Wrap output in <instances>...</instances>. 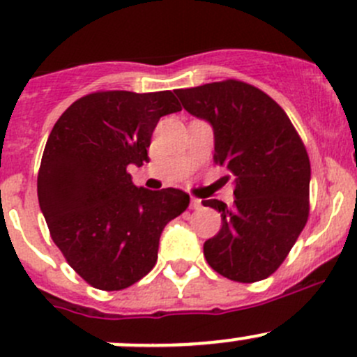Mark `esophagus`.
Listing matches in <instances>:
<instances>
[{"instance_id": "1", "label": "esophagus", "mask_w": 357, "mask_h": 357, "mask_svg": "<svg viewBox=\"0 0 357 357\" xmlns=\"http://www.w3.org/2000/svg\"><path fill=\"white\" fill-rule=\"evenodd\" d=\"M192 208H199L200 207V200L199 199H192V204H190Z\"/></svg>"}]
</instances>
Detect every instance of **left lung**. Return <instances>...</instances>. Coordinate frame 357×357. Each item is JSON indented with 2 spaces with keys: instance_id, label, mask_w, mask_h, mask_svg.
<instances>
[{
  "instance_id": "obj_1",
  "label": "left lung",
  "mask_w": 357,
  "mask_h": 357,
  "mask_svg": "<svg viewBox=\"0 0 357 357\" xmlns=\"http://www.w3.org/2000/svg\"><path fill=\"white\" fill-rule=\"evenodd\" d=\"M183 107L214 129V160L235 178V202L204 200L221 212V229L204 243L208 266L254 283L280 268L309 215L311 164L285 110L247 82L178 89ZM229 176H226L228 179Z\"/></svg>"
}]
</instances>
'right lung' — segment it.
Returning a JSON list of instances; mask_svg holds the SVG:
<instances>
[{
  "mask_svg": "<svg viewBox=\"0 0 357 357\" xmlns=\"http://www.w3.org/2000/svg\"><path fill=\"white\" fill-rule=\"evenodd\" d=\"M179 110L171 91H98L72 103L50 132L39 207L55 245L95 289H128L149 275L162 229L188 207V193L138 188L128 172L150 160L158 119Z\"/></svg>",
  "mask_w": 357,
  "mask_h": 357,
  "instance_id": "1",
  "label": "right lung"
}]
</instances>
